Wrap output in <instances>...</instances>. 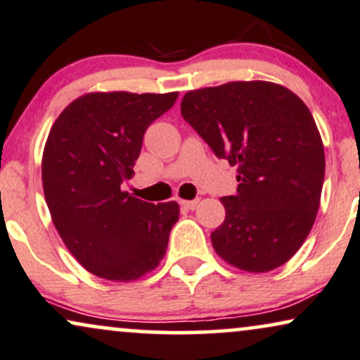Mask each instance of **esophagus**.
Listing matches in <instances>:
<instances>
[{
	"instance_id": "obj_1",
	"label": "esophagus",
	"mask_w": 360,
	"mask_h": 360,
	"mask_svg": "<svg viewBox=\"0 0 360 360\" xmlns=\"http://www.w3.org/2000/svg\"><path fill=\"white\" fill-rule=\"evenodd\" d=\"M179 204H181V206H183L184 209H191V211H193V209L198 207L199 201H198V199H193V201H184V199H181Z\"/></svg>"
}]
</instances>
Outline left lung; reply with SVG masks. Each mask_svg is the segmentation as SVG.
I'll list each match as a JSON object with an SVG mask.
<instances>
[{"label": "left lung", "mask_w": 360, "mask_h": 360, "mask_svg": "<svg viewBox=\"0 0 360 360\" xmlns=\"http://www.w3.org/2000/svg\"><path fill=\"white\" fill-rule=\"evenodd\" d=\"M181 115L214 154L238 166V194L214 251L248 272H269L299 251L316 221L326 156L304 101L269 81H233L184 94Z\"/></svg>", "instance_id": "obj_1"}]
</instances>
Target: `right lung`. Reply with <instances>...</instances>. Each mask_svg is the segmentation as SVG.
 Returning <instances> with one entry per match:
<instances>
[{
	"label": "right lung",
	"mask_w": 360,
	"mask_h": 360,
	"mask_svg": "<svg viewBox=\"0 0 360 360\" xmlns=\"http://www.w3.org/2000/svg\"><path fill=\"white\" fill-rule=\"evenodd\" d=\"M179 93H88L49 131L43 191L58 234L84 269L129 282L156 269L179 219L176 201L151 204L121 191L134 174L149 124Z\"/></svg>",
	"instance_id": "right-lung-1"
}]
</instances>
